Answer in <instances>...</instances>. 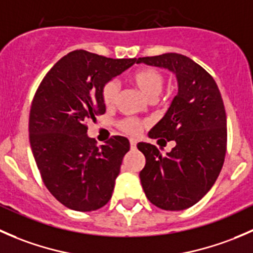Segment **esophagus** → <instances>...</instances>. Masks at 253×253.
<instances>
[{
    "label": "esophagus",
    "instance_id": "obj_1",
    "mask_svg": "<svg viewBox=\"0 0 253 253\" xmlns=\"http://www.w3.org/2000/svg\"><path fill=\"white\" fill-rule=\"evenodd\" d=\"M129 144H131L132 149H134V148H136V145H137V139L131 138V139H129Z\"/></svg>",
    "mask_w": 253,
    "mask_h": 253
}]
</instances>
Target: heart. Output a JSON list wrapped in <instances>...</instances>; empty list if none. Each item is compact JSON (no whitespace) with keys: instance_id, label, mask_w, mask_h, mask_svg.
I'll list each match as a JSON object with an SVG mask.
<instances>
[{"instance_id":"obj_1","label":"heart","mask_w":253,"mask_h":253,"mask_svg":"<svg viewBox=\"0 0 253 253\" xmlns=\"http://www.w3.org/2000/svg\"><path fill=\"white\" fill-rule=\"evenodd\" d=\"M129 81L138 88L143 95L148 100H154L162 91L163 85H164V76L160 71L155 70L153 67H142L134 71L129 76ZM117 95H119V85L115 81H109L101 88V99L106 108H111L116 101ZM120 128L129 134H137L141 132L143 124L137 119L122 120L119 124Z\"/></svg>"}]
</instances>
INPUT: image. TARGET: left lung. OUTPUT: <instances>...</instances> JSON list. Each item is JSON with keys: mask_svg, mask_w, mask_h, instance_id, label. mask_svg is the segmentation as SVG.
Returning <instances> with one entry per match:
<instances>
[{"mask_svg": "<svg viewBox=\"0 0 253 253\" xmlns=\"http://www.w3.org/2000/svg\"><path fill=\"white\" fill-rule=\"evenodd\" d=\"M137 63L175 73L177 95L165 116L150 129V138L174 141L163 155L155 145L138 143L145 157L139 172L148 200L164 211H183L198 202L218 178L226 153V114L213 77L180 53L139 57Z\"/></svg>", "mask_w": 253, "mask_h": 253, "instance_id": "left-lung-1", "label": "left lung"}]
</instances>
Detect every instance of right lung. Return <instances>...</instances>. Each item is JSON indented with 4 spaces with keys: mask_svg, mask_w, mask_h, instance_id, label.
Returning a JSON list of instances; mask_svg holds the SVG:
<instances>
[{
    "mask_svg": "<svg viewBox=\"0 0 253 253\" xmlns=\"http://www.w3.org/2000/svg\"><path fill=\"white\" fill-rule=\"evenodd\" d=\"M136 61L72 51L53 65L35 93L30 147L46 188L67 208L96 211L110 201L129 142L114 136L96 147L86 124L105 114L104 84Z\"/></svg>",
    "mask_w": 253,
    "mask_h": 253,
    "instance_id": "right-lung-1",
    "label": "right lung"
}]
</instances>
